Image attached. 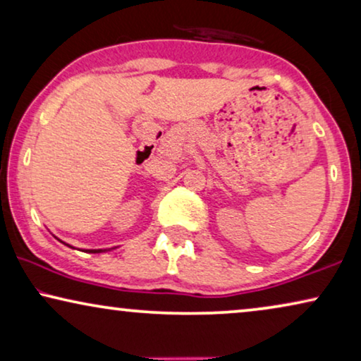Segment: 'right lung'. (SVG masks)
Instances as JSON below:
<instances>
[{
  "label": "right lung",
  "mask_w": 361,
  "mask_h": 361,
  "mask_svg": "<svg viewBox=\"0 0 361 361\" xmlns=\"http://www.w3.org/2000/svg\"><path fill=\"white\" fill-rule=\"evenodd\" d=\"M67 246H71V245H67ZM71 248H73V246H71ZM85 251L87 253H103V251H106V250H85Z\"/></svg>",
  "instance_id": "right-lung-1"
}]
</instances>
